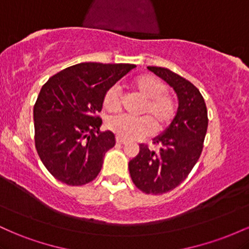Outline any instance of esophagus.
Instances as JSON below:
<instances>
[{
  "mask_svg": "<svg viewBox=\"0 0 249 249\" xmlns=\"http://www.w3.org/2000/svg\"><path fill=\"white\" fill-rule=\"evenodd\" d=\"M116 142H118V144H125V142H126V141H125V139L119 138V137H117V138H116Z\"/></svg>",
  "mask_w": 249,
  "mask_h": 249,
  "instance_id": "obj_1",
  "label": "esophagus"
}]
</instances>
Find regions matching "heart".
<instances>
[{
	"label": "heart",
	"instance_id": "1",
	"mask_svg": "<svg viewBox=\"0 0 249 249\" xmlns=\"http://www.w3.org/2000/svg\"><path fill=\"white\" fill-rule=\"evenodd\" d=\"M132 87L139 96L145 99L142 105V117L131 118L116 116L107 123L108 130L117 137L126 141L141 139L153 133L154 128L161 131L171 124L177 112L176 101L166 93V85L160 79L151 75L137 77ZM103 107L107 112L115 113L121 108V97L117 88H110L103 97Z\"/></svg>",
	"mask_w": 249,
	"mask_h": 249
}]
</instances>
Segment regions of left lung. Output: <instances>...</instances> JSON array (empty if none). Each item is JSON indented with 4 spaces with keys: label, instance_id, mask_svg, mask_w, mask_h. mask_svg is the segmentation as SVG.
Masks as SVG:
<instances>
[{
    "label": "left lung",
    "instance_id": "1",
    "mask_svg": "<svg viewBox=\"0 0 249 249\" xmlns=\"http://www.w3.org/2000/svg\"><path fill=\"white\" fill-rule=\"evenodd\" d=\"M178 96V110L165 131L153 138L158 150L139 145V153L128 162L133 184L147 194H162L187 178L199 160L207 132V108L200 91L171 70L147 67Z\"/></svg>",
    "mask_w": 249,
    "mask_h": 249
}]
</instances>
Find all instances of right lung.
<instances>
[{
  "instance_id": "add662e5",
  "label": "right lung",
  "mask_w": 249,
  "mask_h": 249,
  "mask_svg": "<svg viewBox=\"0 0 249 249\" xmlns=\"http://www.w3.org/2000/svg\"><path fill=\"white\" fill-rule=\"evenodd\" d=\"M134 64L85 62L62 70L41 89L35 107V145L47 170L59 181L81 186L92 181L115 134L101 132L97 117L103 97Z\"/></svg>"
}]
</instances>
